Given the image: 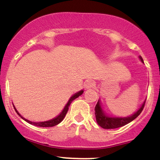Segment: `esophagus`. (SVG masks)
Instances as JSON below:
<instances>
[{"instance_id": "1", "label": "esophagus", "mask_w": 160, "mask_h": 160, "mask_svg": "<svg viewBox=\"0 0 160 160\" xmlns=\"http://www.w3.org/2000/svg\"><path fill=\"white\" fill-rule=\"evenodd\" d=\"M95 85L94 82L92 80H88L86 81L85 82V89H90V88H92Z\"/></svg>"}]
</instances>
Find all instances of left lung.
Returning <instances> with one entry per match:
<instances>
[{
  "label": "left lung",
  "instance_id": "1",
  "mask_svg": "<svg viewBox=\"0 0 160 160\" xmlns=\"http://www.w3.org/2000/svg\"><path fill=\"white\" fill-rule=\"evenodd\" d=\"M139 59L143 63L142 57L139 56ZM145 101H146V99L144 100V101H143L142 105L140 107V108L138 109L135 112H134L133 114L131 115V116H126V117H116V116H109V115L105 112V110H103L100 100H98V103L96 104V107H95L94 108V113L95 117H96L97 123H98L101 128L105 129L117 128H119V127L124 126V125H127L128 123L133 121L134 119H135L136 118L141 114L143 107H144Z\"/></svg>",
  "mask_w": 160,
  "mask_h": 160
}]
</instances>
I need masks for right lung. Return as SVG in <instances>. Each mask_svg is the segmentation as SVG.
<instances>
[{
  "instance_id": "1",
  "label": "right lung",
  "mask_w": 160,
  "mask_h": 160,
  "mask_svg": "<svg viewBox=\"0 0 160 160\" xmlns=\"http://www.w3.org/2000/svg\"><path fill=\"white\" fill-rule=\"evenodd\" d=\"M83 92H84L83 90H81V91H78V92L73 94L72 96L69 98V100H68L67 103L66 104V106L64 107V108L62 110V112H61L57 116H56L55 118H53V119H52L51 120H48V121H44V122H31V121H29V120L25 119L22 116H21V114L18 112L17 109H16L15 107H14V105H13V107H14V109H15L17 113L19 115V116H20V117L22 118L23 120H25L26 122L31 124V125H35V126H38V127H53V126H55V125H58L59 123H60L63 120L64 118H65L66 113H67L68 109H69V105L71 104L72 102L75 99H76L77 98H78V97L81 96V95L83 94Z\"/></svg>"
}]
</instances>
